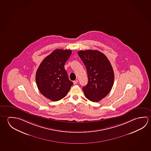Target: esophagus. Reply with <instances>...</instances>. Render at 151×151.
<instances>
[{
  "instance_id": "1",
  "label": "esophagus",
  "mask_w": 151,
  "mask_h": 151,
  "mask_svg": "<svg viewBox=\"0 0 151 151\" xmlns=\"http://www.w3.org/2000/svg\"><path fill=\"white\" fill-rule=\"evenodd\" d=\"M73 83H74V84H77V83H78V80H75V81H74L73 82Z\"/></svg>"
}]
</instances>
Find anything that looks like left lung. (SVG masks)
<instances>
[{"label": "left lung", "instance_id": "1", "mask_svg": "<svg viewBox=\"0 0 151 151\" xmlns=\"http://www.w3.org/2000/svg\"><path fill=\"white\" fill-rule=\"evenodd\" d=\"M78 55L86 67L88 76V83L83 87L85 96L97 102L105 98L113 86V68L107 57L99 51H79Z\"/></svg>", "mask_w": 151, "mask_h": 151}]
</instances>
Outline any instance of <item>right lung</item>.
<instances>
[{
  "label": "right lung",
  "instance_id": "add662e5",
  "mask_svg": "<svg viewBox=\"0 0 151 151\" xmlns=\"http://www.w3.org/2000/svg\"><path fill=\"white\" fill-rule=\"evenodd\" d=\"M72 54L70 50L56 49L47 56L36 73L37 88L45 98L57 101L66 96L73 83L64 65Z\"/></svg>",
  "mask_w": 151,
  "mask_h": 151
}]
</instances>
